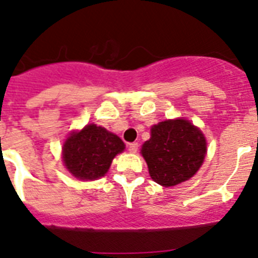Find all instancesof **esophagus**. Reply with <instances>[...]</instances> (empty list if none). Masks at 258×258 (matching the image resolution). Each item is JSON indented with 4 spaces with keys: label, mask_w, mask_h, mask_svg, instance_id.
<instances>
[{
    "label": "esophagus",
    "mask_w": 258,
    "mask_h": 258,
    "mask_svg": "<svg viewBox=\"0 0 258 258\" xmlns=\"http://www.w3.org/2000/svg\"><path fill=\"white\" fill-rule=\"evenodd\" d=\"M137 149H139V144L137 143H131V144H128V151L130 153H136L137 151Z\"/></svg>",
    "instance_id": "obj_1"
}]
</instances>
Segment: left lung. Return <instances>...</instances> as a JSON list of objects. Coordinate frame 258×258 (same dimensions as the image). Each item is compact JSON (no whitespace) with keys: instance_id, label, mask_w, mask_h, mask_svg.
I'll use <instances>...</instances> for the list:
<instances>
[{"instance_id":"obj_1","label":"left lung","mask_w":258,"mask_h":258,"mask_svg":"<svg viewBox=\"0 0 258 258\" xmlns=\"http://www.w3.org/2000/svg\"><path fill=\"white\" fill-rule=\"evenodd\" d=\"M150 177L164 187L189 179L206 154L202 132L186 119L164 121L151 127L150 140L141 149Z\"/></svg>"}]
</instances>
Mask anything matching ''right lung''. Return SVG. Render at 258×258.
<instances>
[{
  "label": "right lung",
  "mask_w": 258,
  "mask_h": 258,
  "mask_svg": "<svg viewBox=\"0 0 258 258\" xmlns=\"http://www.w3.org/2000/svg\"><path fill=\"white\" fill-rule=\"evenodd\" d=\"M123 141L103 127L88 124L74 132L63 145V162L72 175L93 180L108 172L113 158L122 153Z\"/></svg>",
  "instance_id": "1"
}]
</instances>
